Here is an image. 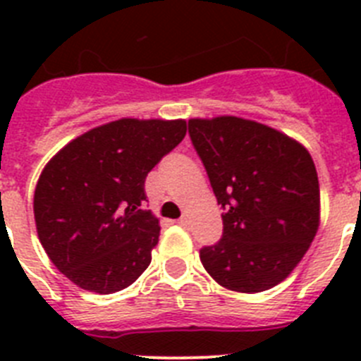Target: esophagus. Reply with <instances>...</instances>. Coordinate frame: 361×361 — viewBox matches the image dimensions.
Here are the masks:
<instances>
[{
	"label": "esophagus",
	"mask_w": 361,
	"mask_h": 361,
	"mask_svg": "<svg viewBox=\"0 0 361 361\" xmlns=\"http://www.w3.org/2000/svg\"><path fill=\"white\" fill-rule=\"evenodd\" d=\"M177 224L183 226V228H186V226H188V219H186V216H180V219L177 220Z\"/></svg>",
	"instance_id": "obj_1"
}]
</instances>
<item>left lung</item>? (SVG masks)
<instances>
[{
	"label": "left lung",
	"mask_w": 361,
	"mask_h": 361,
	"mask_svg": "<svg viewBox=\"0 0 361 361\" xmlns=\"http://www.w3.org/2000/svg\"><path fill=\"white\" fill-rule=\"evenodd\" d=\"M188 133L222 206V238L200 247L224 288L260 293L282 282L317 235L320 188L307 149L240 117L188 121Z\"/></svg>",
	"instance_id": "left-lung-1"
}]
</instances>
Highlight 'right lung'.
Instances as JSON below:
<instances>
[{
    "label": "right lung",
    "mask_w": 361,
    "mask_h": 361,
    "mask_svg": "<svg viewBox=\"0 0 361 361\" xmlns=\"http://www.w3.org/2000/svg\"><path fill=\"white\" fill-rule=\"evenodd\" d=\"M186 135V121L121 119L82 133L44 166L34 216L44 251L86 291L128 288L152 262L159 220L145 209L149 171Z\"/></svg>",
    "instance_id": "1"
}]
</instances>
